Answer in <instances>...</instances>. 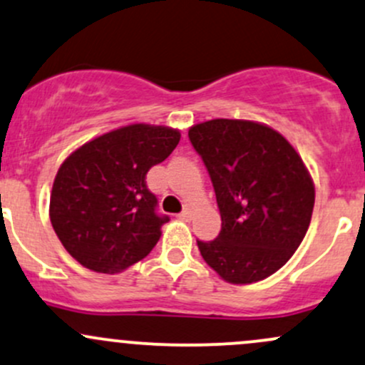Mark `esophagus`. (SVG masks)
Listing matches in <instances>:
<instances>
[{"instance_id":"esophagus-1","label":"esophagus","mask_w":365,"mask_h":365,"mask_svg":"<svg viewBox=\"0 0 365 365\" xmlns=\"http://www.w3.org/2000/svg\"><path fill=\"white\" fill-rule=\"evenodd\" d=\"M178 216H180V218H182V220H185V222H189V220L192 218V207H190V206H185V207H183L182 213H180Z\"/></svg>"}]
</instances>
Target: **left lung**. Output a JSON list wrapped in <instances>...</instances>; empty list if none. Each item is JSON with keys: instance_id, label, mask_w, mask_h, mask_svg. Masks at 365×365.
I'll list each match as a JSON object with an SVG mask.
<instances>
[{"instance_id": "8db88e82", "label": "left lung", "mask_w": 365, "mask_h": 365, "mask_svg": "<svg viewBox=\"0 0 365 365\" xmlns=\"http://www.w3.org/2000/svg\"><path fill=\"white\" fill-rule=\"evenodd\" d=\"M210 173L222 216L204 262L227 282L251 284L277 272L305 237L315 189L289 142L265 124L213 119L189 130Z\"/></svg>"}]
</instances>
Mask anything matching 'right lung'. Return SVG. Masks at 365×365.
Returning <instances> with one entry per match:
<instances>
[{"label":"right lung","instance_id":"right-lung-1","mask_svg":"<svg viewBox=\"0 0 365 365\" xmlns=\"http://www.w3.org/2000/svg\"><path fill=\"white\" fill-rule=\"evenodd\" d=\"M180 142V131L131 124L72 152L55 176L50 220L72 258L100 274L140 262L161 237L170 216L145 176Z\"/></svg>","mask_w":365,"mask_h":365}]
</instances>
